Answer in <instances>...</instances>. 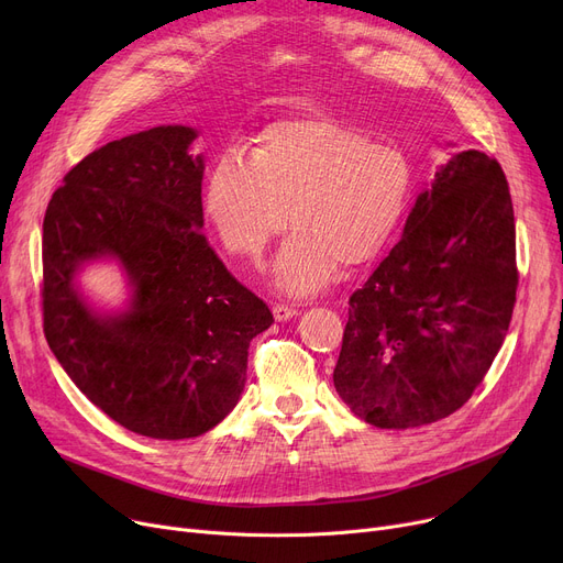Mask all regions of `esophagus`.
I'll use <instances>...</instances> for the list:
<instances>
[{"instance_id":"obj_1","label":"esophagus","mask_w":563,"mask_h":563,"mask_svg":"<svg viewBox=\"0 0 563 563\" xmlns=\"http://www.w3.org/2000/svg\"><path fill=\"white\" fill-rule=\"evenodd\" d=\"M297 314H299V310L291 308V306H283V303L274 306V319L276 321H287V319H294Z\"/></svg>"}]
</instances>
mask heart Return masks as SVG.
Instances as JSON below:
<instances>
[{
    "mask_svg": "<svg viewBox=\"0 0 563 563\" xmlns=\"http://www.w3.org/2000/svg\"><path fill=\"white\" fill-rule=\"evenodd\" d=\"M412 198L410 159L395 145L333 118L272 125L255 155L223 151L205 177V212L223 246L260 260L289 223L272 262L289 297L327 289L344 266L376 260L397 234Z\"/></svg>",
    "mask_w": 563,
    "mask_h": 563,
    "instance_id": "heart-1",
    "label": "heart"
}]
</instances>
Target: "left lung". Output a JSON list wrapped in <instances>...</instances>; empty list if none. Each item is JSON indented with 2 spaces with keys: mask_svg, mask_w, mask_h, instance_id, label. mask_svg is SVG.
Returning <instances> with one entry per match:
<instances>
[{
  "mask_svg": "<svg viewBox=\"0 0 563 563\" xmlns=\"http://www.w3.org/2000/svg\"><path fill=\"white\" fill-rule=\"evenodd\" d=\"M516 285L507 177L486 153L448 143L399 244L349 299L338 395L378 429L452 416L505 342Z\"/></svg>",
  "mask_w": 563,
  "mask_h": 563,
  "instance_id": "8db88e82",
  "label": "left lung"
}]
</instances>
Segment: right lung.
I'll return each instance as SVG.
<instances>
[{"instance_id": "right-lung-1", "label": "right lung", "mask_w": 563, "mask_h": 563, "mask_svg": "<svg viewBox=\"0 0 563 563\" xmlns=\"http://www.w3.org/2000/svg\"><path fill=\"white\" fill-rule=\"evenodd\" d=\"M198 130L159 125L84 157L43 221L45 338L75 386L121 427L157 440L214 429L240 401L249 344L272 310L202 236ZM113 261L129 285L100 309L78 276Z\"/></svg>"}]
</instances>
